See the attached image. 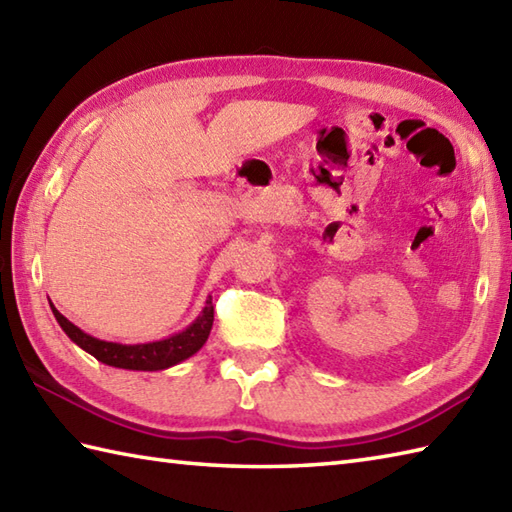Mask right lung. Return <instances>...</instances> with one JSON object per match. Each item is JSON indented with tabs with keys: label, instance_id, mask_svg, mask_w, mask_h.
<instances>
[{
	"label": "right lung",
	"instance_id": "add662e5",
	"mask_svg": "<svg viewBox=\"0 0 512 512\" xmlns=\"http://www.w3.org/2000/svg\"><path fill=\"white\" fill-rule=\"evenodd\" d=\"M54 319L59 321L61 330L70 336V339L92 354L96 361L105 365L121 367V369H136V372H158V369H167L182 363L184 358L193 356L200 347L206 343L213 328V301L206 299V306L200 312L187 330L169 336V339L154 341V343H138V345H123L112 341H101L94 336L85 334L81 328H76L72 321H68L63 314L52 306Z\"/></svg>",
	"mask_w": 512,
	"mask_h": 512
}]
</instances>
